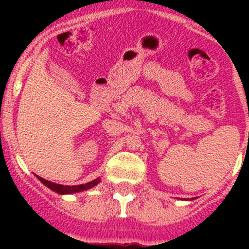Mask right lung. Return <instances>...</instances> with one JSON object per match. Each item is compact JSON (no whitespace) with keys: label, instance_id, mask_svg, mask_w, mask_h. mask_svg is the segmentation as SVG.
Returning <instances> with one entry per match:
<instances>
[{"label":"right lung","instance_id":"1","mask_svg":"<svg viewBox=\"0 0 249 249\" xmlns=\"http://www.w3.org/2000/svg\"><path fill=\"white\" fill-rule=\"evenodd\" d=\"M37 178L40 179L45 186H48L49 189L53 190V191H55V193L60 194V195H64V194H75V193H81V191H85V190H89L91 187H94L95 185H98L101 179L97 178V179H94L91 182H88V183H83V185H75V186H64V185H59V183H54V182L46 181L44 178H41L37 176Z\"/></svg>","mask_w":249,"mask_h":249}]
</instances>
